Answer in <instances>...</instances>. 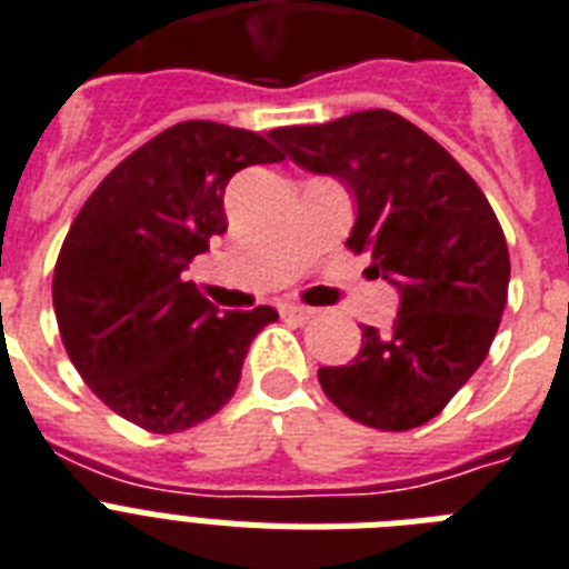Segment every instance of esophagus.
I'll return each mask as SVG.
<instances>
[{
    "label": "esophagus",
    "instance_id": "34e87169",
    "mask_svg": "<svg viewBox=\"0 0 569 569\" xmlns=\"http://www.w3.org/2000/svg\"><path fill=\"white\" fill-rule=\"evenodd\" d=\"M280 312H283L286 318H295V321H300V325H307V321H312V318H316V309L300 307V303H286V307H280Z\"/></svg>",
    "mask_w": 569,
    "mask_h": 569
}]
</instances>
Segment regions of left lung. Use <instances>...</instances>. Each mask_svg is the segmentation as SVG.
Here are the masks:
<instances>
[{
    "label": "left lung",
    "instance_id": "8db88e82",
    "mask_svg": "<svg viewBox=\"0 0 569 569\" xmlns=\"http://www.w3.org/2000/svg\"><path fill=\"white\" fill-rule=\"evenodd\" d=\"M271 137L298 166L348 183V248L371 253V271L400 292L389 336L362 327L357 359L321 368V389L365 427L427 423L485 362L509 300V244L488 198L445 146L391 110Z\"/></svg>",
    "mask_w": 569,
    "mask_h": 569
}]
</instances>
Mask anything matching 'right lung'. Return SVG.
I'll return each instance as SVG.
<instances>
[{"label":"right lung","mask_w":569,"mask_h":569,"mask_svg":"<svg viewBox=\"0 0 569 569\" xmlns=\"http://www.w3.org/2000/svg\"><path fill=\"white\" fill-rule=\"evenodd\" d=\"M280 160L260 133L178 122L124 157L72 221L52 280L60 341L124 420L169 436L212 418L237 391L253 336L277 312L216 316L180 271L228 230V180Z\"/></svg>","instance_id":"obj_1"}]
</instances>
